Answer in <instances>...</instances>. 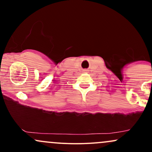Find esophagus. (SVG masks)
<instances>
[{
    "mask_svg": "<svg viewBox=\"0 0 152 152\" xmlns=\"http://www.w3.org/2000/svg\"><path fill=\"white\" fill-rule=\"evenodd\" d=\"M83 71H86L87 70H86V69H85V70H83Z\"/></svg>",
    "mask_w": 152,
    "mask_h": 152,
    "instance_id": "esophagus-1",
    "label": "esophagus"
}]
</instances>
